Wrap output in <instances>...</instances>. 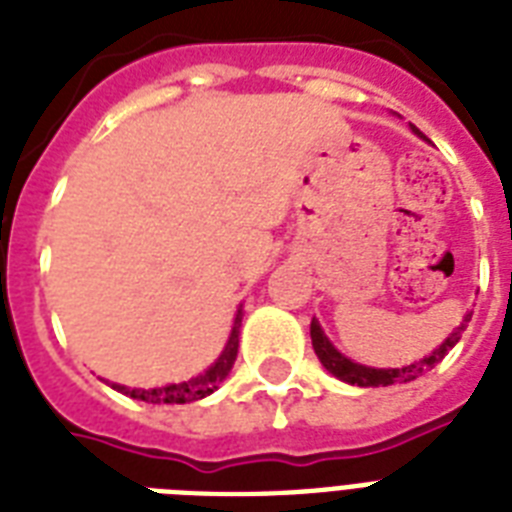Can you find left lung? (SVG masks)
<instances>
[{"label": "left lung", "mask_w": 512, "mask_h": 512, "mask_svg": "<svg viewBox=\"0 0 512 512\" xmlns=\"http://www.w3.org/2000/svg\"><path fill=\"white\" fill-rule=\"evenodd\" d=\"M412 132L417 135V138H425L414 124H412ZM470 316H473V311L465 313L460 321V327L454 329L452 335L446 337L436 350H430L428 356L420 358V361H414V364L398 366V369H374V366L358 364V361L348 358L345 353H340L332 342H329V337L324 335V329H321V324L316 319L311 321V340H313V350H316V356H319V361L324 364V369H327L329 374H335L337 380L348 382V385H358V388H385V385H396V382H412L417 380L420 374L430 372V369H433V366H436L438 361H441V358H444L446 353L457 345V342H460L462 332H465V327H468Z\"/></svg>", "instance_id": "obj_1"}]
</instances>
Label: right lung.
Returning <instances> with one entry per match:
<instances>
[{
    "instance_id": "right-lung-1",
    "label": "right lung",
    "mask_w": 512,
    "mask_h": 512,
    "mask_svg": "<svg viewBox=\"0 0 512 512\" xmlns=\"http://www.w3.org/2000/svg\"><path fill=\"white\" fill-rule=\"evenodd\" d=\"M239 327H241V308L236 311V319H233L231 335L225 342L223 353L215 358V364L207 366L204 372L191 377L185 382H170V385H162V388H127V385H119V382H108L111 388L124 393V396L138 398V401H146V404H191V401H199V398H207L209 393H215L223 380L231 374L233 361H236V353H239Z\"/></svg>"
}]
</instances>
